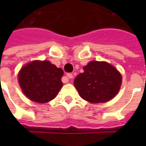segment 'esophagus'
Listing matches in <instances>:
<instances>
[{
  "mask_svg": "<svg viewBox=\"0 0 146 146\" xmlns=\"http://www.w3.org/2000/svg\"><path fill=\"white\" fill-rule=\"evenodd\" d=\"M66 77L67 78H69V79H72L73 77V75L72 74V73H67V75H66ZM66 82H68V79L66 80Z\"/></svg>",
  "mask_w": 146,
  "mask_h": 146,
  "instance_id": "esophagus-1",
  "label": "esophagus"
}]
</instances>
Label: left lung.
I'll return each mask as SVG.
<instances>
[{"instance_id": "left-lung-1", "label": "left lung", "mask_w": 146, "mask_h": 146, "mask_svg": "<svg viewBox=\"0 0 146 146\" xmlns=\"http://www.w3.org/2000/svg\"><path fill=\"white\" fill-rule=\"evenodd\" d=\"M74 80L80 97L91 103L106 102L119 92L122 77L115 67L106 62L92 61Z\"/></svg>"}]
</instances>
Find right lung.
I'll use <instances>...</instances> for the list:
<instances>
[{"instance_id": "add662e5", "label": "right lung", "mask_w": 146, "mask_h": 146, "mask_svg": "<svg viewBox=\"0 0 146 146\" xmlns=\"http://www.w3.org/2000/svg\"><path fill=\"white\" fill-rule=\"evenodd\" d=\"M63 70L49 61H33L25 65L18 79L24 95L31 101L45 103L54 99L62 87Z\"/></svg>"}]
</instances>
